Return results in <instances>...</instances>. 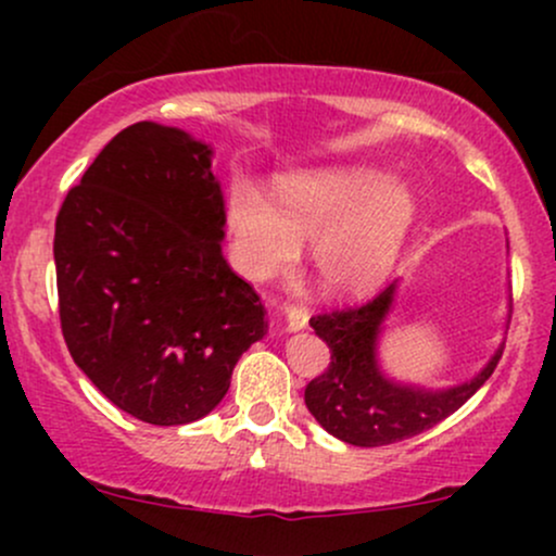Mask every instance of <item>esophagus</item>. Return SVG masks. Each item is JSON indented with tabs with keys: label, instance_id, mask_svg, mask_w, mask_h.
Listing matches in <instances>:
<instances>
[{
	"label": "esophagus",
	"instance_id": "obj_1",
	"mask_svg": "<svg viewBox=\"0 0 556 556\" xmlns=\"http://www.w3.org/2000/svg\"><path fill=\"white\" fill-rule=\"evenodd\" d=\"M282 314L287 318V331H300L308 327V308H303V305L285 303Z\"/></svg>",
	"mask_w": 556,
	"mask_h": 556
}]
</instances>
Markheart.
<instances>
[{"label": "heart", "instance_id": "b5f03b06", "mask_svg": "<svg viewBox=\"0 0 556 556\" xmlns=\"http://www.w3.org/2000/svg\"><path fill=\"white\" fill-rule=\"evenodd\" d=\"M416 212L410 185L366 164L287 175L277 182V203L245 180L227 193V229L248 277H277L295 264L300 245H314L316 279L331 295L379 282Z\"/></svg>", "mask_w": 556, "mask_h": 556}]
</instances>
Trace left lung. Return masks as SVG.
I'll return each mask as SVG.
<instances>
[{"label": "left lung", "instance_id": "8db88e82", "mask_svg": "<svg viewBox=\"0 0 556 556\" xmlns=\"http://www.w3.org/2000/svg\"><path fill=\"white\" fill-rule=\"evenodd\" d=\"M394 292L397 282L361 305L311 318V327L329 344L331 363L305 387V405L331 437L355 446L392 444L433 429L486 384L502 358L504 344L481 374L450 389H426L389 379L379 366V337L394 305Z\"/></svg>", "mask_w": 556, "mask_h": 556}]
</instances>
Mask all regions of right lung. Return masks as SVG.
Wrapping results in <instances>:
<instances>
[{
    "mask_svg": "<svg viewBox=\"0 0 556 556\" xmlns=\"http://www.w3.org/2000/svg\"><path fill=\"white\" fill-rule=\"evenodd\" d=\"M212 146L136 123L56 214L60 321L73 361L119 410L154 426L208 416L266 311L222 256Z\"/></svg>",
    "mask_w": 556,
    "mask_h": 556,
    "instance_id": "right-lung-1",
    "label": "right lung"
}]
</instances>
